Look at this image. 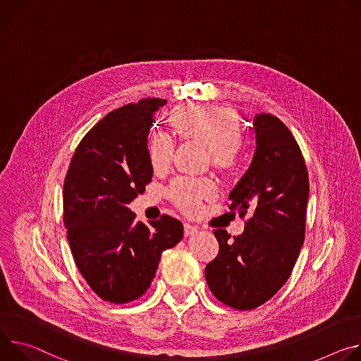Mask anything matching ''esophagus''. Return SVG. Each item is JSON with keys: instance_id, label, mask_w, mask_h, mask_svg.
Returning a JSON list of instances; mask_svg holds the SVG:
<instances>
[{"instance_id": "obj_1", "label": "esophagus", "mask_w": 361, "mask_h": 361, "mask_svg": "<svg viewBox=\"0 0 361 361\" xmlns=\"http://www.w3.org/2000/svg\"><path fill=\"white\" fill-rule=\"evenodd\" d=\"M183 232H185V236H190V235L197 232V226L190 225V224H185L183 225Z\"/></svg>"}]
</instances>
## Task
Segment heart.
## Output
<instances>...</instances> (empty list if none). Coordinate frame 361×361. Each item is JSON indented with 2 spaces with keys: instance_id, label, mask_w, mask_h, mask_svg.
I'll return each mask as SVG.
<instances>
[{
  "instance_id": "b5f03b06",
  "label": "heart",
  "mask_w": 361,
  "mask_h": 361,
  "mask_svg": "<svg viewBox=\"0 0 361 361\" xmlns=\"http://www.w3.org/2000/svg\"><path fill=\"white\" fill-rule=\"evenodd\" d=\"M171 125L180 137L193 139L208 147L216 168L226 169L233 165L241 140L238 116L233 110L214 104H186L172 113ZM147 153L156 172L168 169L173 153L172 140L164 133H154L149 140ZM214 190L211 180L179 178L172 182L169 196L180 209L193 212L201 199L211 196Z\"/></svg>"
}]
</instances>
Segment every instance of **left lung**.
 <instances>
[{
  "instance_id": "obj_1",
  "label": "left lung",
  "mask_w": 361,
  "mask_h": 361,
  "mask_svg": "<svg viewBox=\"0 0 361 361\" xmlns=\"http://www.w3.org/2000/svg\"><path fill=\"white\" fill-rule=\"evenodd\" d=\"M255 153L231 190L229 209L244 218L245 229L231 238L214 231L216 258L205 268L214 295L235 310H252L278 293L304 244L310 183L302 153L278 117L255 114Z\"/></svg>"
}]
</instances>
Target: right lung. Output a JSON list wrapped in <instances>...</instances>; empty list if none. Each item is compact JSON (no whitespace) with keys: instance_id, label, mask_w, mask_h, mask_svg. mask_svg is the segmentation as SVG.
Here are the masks:
<instances>
[{"instance_id":"add662e5","label":"right lung","mask_w":361,"mask_h":361,"mask_svg":"<svg viewBox=\"0 0 361 361\" xmlns=\"http://www.w3.org/2000/svg\"><path fill=\"white\" fill-rule=\"evenodd\" d=\"M165 99H143L106 114L78 143L63 188L64 226L74 262L104 301L130 302L150 287L160 257L183 236L179 219L136 222L128 207L153 168L147 136Z\"/></svg>"}]
</instances>
